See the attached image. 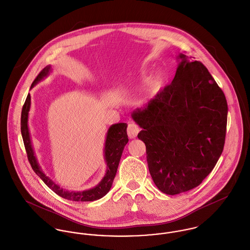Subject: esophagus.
Returning <instances> with one entry per match:
<instances>
[{
    "instance_id": "obj_1",
    "label": "esophagus",
    "mask_w": 250,
    "mask_h": 250,
    "mask_svg": "<svg viewBox=\"0 0 250 250\" xmlns=\"http://www.w3.org/2000/svg\"><path fill=\"white\" fill-rule=\"evenodd\" d=\"M138 132H139V128H138V126L136 124L133 123V122L129 123L128 129H127V134H128V136L130 138H135V137H136Z\"/></svg>"
}]
</instances>
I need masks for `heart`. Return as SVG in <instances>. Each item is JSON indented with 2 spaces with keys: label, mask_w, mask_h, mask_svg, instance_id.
<instances>
[{
  "label": "heart",
  "mask_w": 250,
  "mask_h": 250,
  "mask_svg": "<svg viewBox=\"0 0 250 250\" xmlns=\"http://www.w3.org/2000/svg\"><path fill=\"white\" fill-rule=\"evenodd\" d=\"M160 82H161V75L159 73V74H157V75L153 78V80H152V82H151V89L154 90L155 88H157L159 84H160Z\"/></svg>",
  "instance_id": "1"
}]
</instances>
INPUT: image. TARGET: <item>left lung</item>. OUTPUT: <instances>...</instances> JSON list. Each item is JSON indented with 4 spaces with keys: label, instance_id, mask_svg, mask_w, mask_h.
<instances>
[{
    "label": "left lung",
    "instance_id": "8db88e82",
    "mask_svg": "<svg viewBox=\"0 0 250 250\" xmlns=\"http://www.w3.org/2000/svg\"><path fill=\"white\" fill-rule=\"evenodd\" d=\"M172 83L132 118L142 129L151 177L159 190L177 195L199 186L220 159L226 140L227 99L203 63L185 54Z\"/></svg>",
    "mask_w": 250,
    "mask_h": 250
}]
</instances>
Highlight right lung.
I'll return each instance as SVG.
<instances>
[{"instance_id":"1","label":"right lung","mask_w":250,"mask_h":250,"mask_svg":"<svg viewBox=\"0 0 250 250\" xmlns=\"http://www.w3.org/2000/svg\"><path fill=\"white\" fill-rule=\"evenodd\" d=\"M51 71V67L48 65L42 69V71L35 78L31 84L30 89H32L37 83L43 80ZM30 94H27L25 102L23 104L21 114V133L23 136L24 148L27 154V159L33 169V171L40 177V179L45 182V185L49 187L58 196L72 202H93L104 197L111 189L114 182V177L117 171V167L120 161L122 152L125 145L128 143L129 138L127 136V124L126 123H116L113 124L106 136L105 147H104V159L107 165L106 174L95 187L84 190V191H68L63 189L58 184H56L50 178H48L43 170L41 169L35 152L32 146L31 137L28 130V112L30 110Z\"/></svg>"}]
</instances>
